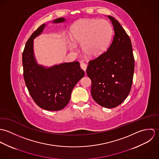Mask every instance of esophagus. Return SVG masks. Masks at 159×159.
<instances>
[{
	"label": "esophagus",
	"instance_id": "34e87169",
	"mask_svg": "<svg viewBox=\"0 0 159 159\" xmlns=\"http://www.w3.org/2000/svg\"><path fill=\"white\" fill-rule=\"evenodd\" d=\"M80 67L82 70H83L84 71H86V68H87V65L86 64H84V62H81L80 64Z\"/></svg>",
	"mask_w": 159,
	"mask_h": 159
}]
</instances>
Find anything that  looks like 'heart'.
Here are the masks:
<instances>
[{"mask_svg": "<svg viewBox=\"0 0 159 159\" xmlns=\"http://www.w3.org/2000/svg\"><path fill=\"white\" fill-rule=\"evenodd\" d=\"M113 33L111 25L105 20H80L70 29L72 41L75 44L81 45L83 52L91 58L98 57L107 50ZM68 47L71 51H76L74 43L69 42Z\"/></svg>", "mask_w": 159, "mask_h": 159, "instance_id": "heart-1", "label": "heart"}]
</instances>
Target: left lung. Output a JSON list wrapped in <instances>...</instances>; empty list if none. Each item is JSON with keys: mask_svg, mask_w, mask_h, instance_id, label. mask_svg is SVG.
Listing matches in <instances>:
<instances>
[{"mask_svg": "<svg viewBox=\"0 0 159 159\" xmlns=\"http://www.w3.org/2000/svg\"><path fill=\"white\" fill-rule=\"evenodd\" d=\"M114 35L107 51L89 62L86 70L91 80V95L100 106L113 108L129 95L134 73V57L131 40L114 17L108 15Z\"/></svg>", "mask_w": 159, "mask_h": 159, "instance_id": "1", "label": "left lung"}]
</instances>
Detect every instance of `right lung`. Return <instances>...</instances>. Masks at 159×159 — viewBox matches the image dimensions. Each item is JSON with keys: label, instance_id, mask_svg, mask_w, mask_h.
I'll use <instances>...</instances> for the list:
<instances>
[{"label": "right lung", "instance_id": "obj_1", "mask_svg": "<svg viewBox=\"0 0 159 159\" xmlns=\"http://www.w3.org/2000/svg\"><path fill=\"white\" fill-rule=\"evenodd\" d=\"M65 21L66 18H59L51 23ZM48 24L41 25L25 44L23 53V75L27 88L36 104L45 110L59 111L68 104L71 91L84 76V71L77 61L49 67L38 64L34 54V40L42 34Z\"/></svg>", "mask_w": 159, "mask_h": 159}]
</instances>
